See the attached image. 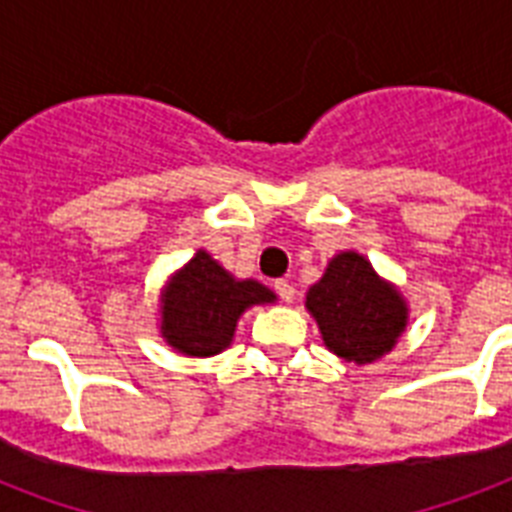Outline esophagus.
<instances>
[{
  "instance_id": "34e87169",
  "label": "esophagus",
  "mask_w": 512,
  "mask_h": 512,
  "mask_svg": "<svg viewBox=\"0 0 512 512\" xmlns=\"http://www.w3.org/2000/svg\"><path fill=\"white\" fill-rule=\"evenodd\" d=\"M273 289H276V294L284 299V302H292V299H294V286L289 284L286 278H278L276 284H273Z\"/></svg>"
}]
</instances>
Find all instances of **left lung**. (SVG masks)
<instances>
[{
  "label": "left lung",
  "mask_w": 512,
  "mask_h": 512,
  "mask_svg": "<svg viewBox=\"0 0 512 512\" xmlns=\"http://www.w3.org/2000/svg\"><path fill=\"white\" fill-rule=\"evenodd\" d=\"M305 305L328 350L352 363H373L392 350L407 321L400 292L357 252H342L328 263Z\"/></svg>",
  "instance_id": "left-lung-1"
}]
</instances>
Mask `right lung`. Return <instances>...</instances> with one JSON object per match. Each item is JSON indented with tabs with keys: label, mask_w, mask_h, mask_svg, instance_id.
<instances>
[{
	"label": "right lung",
	"mask_w": 512,
	"mask_h": 512,
	"mask_svg": "<svg viewBox=\"0 0 512 512\" xmlns=\"http://www.w3.org/2000/svg\"><path fill=\"white\" fill-rule=\"evenodd\" d=\"M276 294L257 281H236L199 249L170 281L162 302V336L184 355H218L234 339L239 315Z\"/></svg>",
	"instance_id": "obj_1"
}]
</instances>
